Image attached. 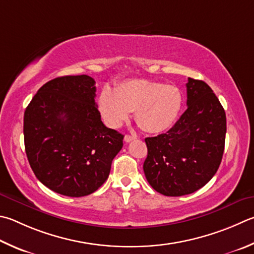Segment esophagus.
Returning a JSON list of instances; mask_svg holds the SVG:
<instances>
[{
	"mask_svg": "<svg viewBox=\"0 0 254 254\" xmlns=\"http://www.w3.org/2000/svg\"><path fill=\"white\" fill-rule=\"evenodd\" d=\"M133 140H135V136H132V135H126V136H124V141H126L127 143L131 142Z\"/></svg>",
	"mask_w": 254,
	"mask_h": 254,
	"instance_id": "obj_1",
	"label": "esophagus"
}]
</instances>
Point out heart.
<instances>
[{"instance_id": "1", "label": "heart", "mask_w": 254, "mask_h": 254, "mask_svg": "<svg viewBox=\"0 0 254 254\" xmlns=\"http://www.w3.org/2000/svg\"><path fill=\"white\" fill-rule=\"evenodd\" d=\"M183 105L180 90L174 85L149 80H127L115 87H104L98 108L104 123L118 128L134 111L135 121L149 133L167 131L177 121Z\"/></svg>"}]
</instances>
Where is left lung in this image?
Here are the masks:
<instances>
[{
    "label": "left lung",
    "mask_w": 254,
    "mask_h": 254,
    "mask_svg": "<svg viewBox=\"0 0 254 254\" xmlns=\"http://www.w3.org/2000/svg\"><path fill=\"white\" fill-rule=\"evenodd\" d=\"M187 105L167 133L146 137L145 178L156 192L181 196L195 192L213 178L222 160L227 118L205 82L189 77Z\"/></svg>",
    "instance_id": "left-lung-1"
}]
</instances>
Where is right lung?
Wrapping results in <instances>:
<instances>
[{
    "label": "right lung",
    "instance_id": "1",
    "mask_svg": "<svg viewBox=\"0 0 254 254\" xmlns=\"http://www.w3.org/2000/svg\"><path fill=\"white\" fill-rule=\"evenodd\" d=\"M95 81L57 77L40 87L24 112V145L35 177L50 190L79 197L98 190L123 146L121 133L101 121Z\"/></svg>",
    "mask_w": 254,
    "mask_h": 254
}]
</instances>
